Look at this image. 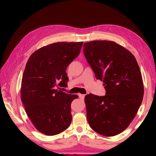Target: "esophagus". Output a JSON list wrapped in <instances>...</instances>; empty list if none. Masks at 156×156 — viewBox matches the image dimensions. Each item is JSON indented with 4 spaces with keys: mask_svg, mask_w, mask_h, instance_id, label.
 <instances>
[{
    "mask_svg": "<svg viewBox=\"0 0 156 156\" xmlns=\"http://www.w3.org/2000/svg\"><path fill=\"white\" fill-rule=\"evenodd\" d=\"M78 96H79V98H80V99H82V100H83L84 98V96H85V95H84V94H79L78 95Z\"/></svg>",
    "mask_w": 156,
    "mask_h": 156,
    "instance_id": "34e87169",
    "label": "esophagus"
}]
</instances>
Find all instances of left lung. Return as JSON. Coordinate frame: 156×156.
Wrapping results in <instances>:
<instances>
[{
  "label": "left lung",
  "instance_id": "1",
  "mask_svg": "<svg viewBox=\"0 0 156 156\" xmlns=\"http://www.w3.org/2000/svg\"><path fill=\"white\" fill-rule=\"evenodd\" d=\"M83 47L87 61L106 91L103 96L84 97L89 125L100 135H118L135 118L143 99L138 64L130 51L115 42L94 41Z\"/></svg>",
  "mask_w": 156,
  "mask_h": 156
}]
</instances>
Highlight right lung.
Here are the masks:
<instances>
[{"label":"right lung","instance_id":"1","mask_svg":"<svg viewBox=\"0 0 156 156\" xmlns=\"http://www.w3.org/2000/svg\"><path fill=\"white\" fill-rule=\"evenodd\" d=\"M83 42L56 43L41 47L30 57L23 74L20 96L28 117L42 133L54 136L69 126L71 104L65 70L80 54Z\"/></svg>","mask_w":156,"mask_h":156}]
</instances>
